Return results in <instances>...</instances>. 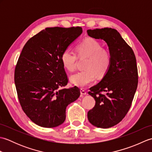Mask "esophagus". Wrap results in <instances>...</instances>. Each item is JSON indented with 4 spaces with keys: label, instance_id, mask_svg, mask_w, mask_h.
I'll return each instance as SVG.
<instances>
[{
    "label": "esophagus",
    "instance_id": "1",
    "mask_svg": "<svg viewBox=\"0 0 152 152\" xmlns=\"http://www.w3.org/2000/svg\"><path fill=\"white\" fill-rule=\"evenodd\" d=\"M80 93H81V95H86L87 94V92L82 88L80 89Z\"/></svg>",
    "mask_w": 152,
    "mask_h": 152
}]
</instances>
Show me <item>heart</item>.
Segmentation results:
<instances>
[{"label": "heart", "mask_w": 152, "mask_h": 152, "mask_svg": "<svg viewBox=\"0 0 152 152\" xmlns=\"http://www.w3.org/2000/svg\"><path fill=\"white\" fill-rule=\"evenodd\" d=\"M76 51L80 58L87 57L84 70L80 71L70 77V81L75 86L85 87L99 77L107 73L112 63L110 51L102 48L101 44L93 38H86L76 45ZM77 55L69 49L63 51L61 60L64 69L70 72L76 70Z\"/></svg>", "instance_id": "obj_1"}]
</instances>
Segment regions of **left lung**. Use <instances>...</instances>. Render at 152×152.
<instances>
[{
    "instance_id": "obj_1",
    "label": "left lung",
    "mask_w": 152,
    "mask_h": 152,
    "mask_svg": "<svg viewBox=\"0 0 152 152\" xmlns=\"http://www.w3.org/2000/svg\"><path fill=\"white\" fill-rule=\"evenodd\" d=\"M89 37L104 40L112 55L108 71L89 94L95 105L88 112L89 121L95 127L106 129L119 124L132 104L138 86L136 57L132 48L114 28L87 31ZM105 92L106 94L102 93Z\"/></svg>"
}]
</instances>
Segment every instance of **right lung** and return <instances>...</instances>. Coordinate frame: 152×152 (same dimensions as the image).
<instances>
[{"label":"right lung","instance_id":"1","mask_svg":"<svg viewBox=\"0 0 152 152\" xmlns=\"http://www.w3.org/2000/svg\"><path fill=\"white\" fill-rule=\"evenodd\" d=\"M82 33L80 27L46 28L27 42L19 57L14 72L19 101L40 127L62 124L66 106L80 95L78 87L64 88L68 77L61 56Z\"/></svg>","mask_w":152,"mask_h":152}]
</instances>
